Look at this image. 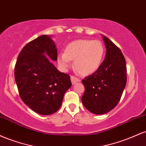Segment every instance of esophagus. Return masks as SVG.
I'll return each instance as SVG.
<instances>
[{"mask_svg":"<svg viewBox=\"0 0 146 146\" xmlns=\"http://www.w3.org/2000/svg\"><path fill=\"white\" fill-rule=\"evenodd\" d=\"M71 82L73 84H75L78 83L79 82V79L75 78L74 76H71Z\"/></svg>","mask_w":146,"mask_h":146,"instance_id":"obj_1","label":"esophagus"}]
</instances>
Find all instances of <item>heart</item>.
<instances>
[{
    "label": "heart",
    "mask_w": 146,
    "mask_h": 146,
    "mask_svg": "<svg viewBox=\"0 0 146 146\" xmlns=\"http://www.w3.org/2000/svg\"><path fill=\"white\" fill-rule=\"evenodd\" d=\"M105 54V48L101 41L95 40H76L60 53L58 61L63 68L69 67L71 60H74V67L80 74L88 75L98 71L102 65Z\"/></svg>",
    "instance_id": "heart-1"
}]
</instances>
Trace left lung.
<instances>
[{
    "mask_svg": "<svg viewBox=\"0 0 146 146\" xmlns=\"http://www.w3.org/2000/svg\"><path fill=\"white\" fill-rule=\"evenodd\" d=\"M106 53L100 67L82 80L85 92L84 106L90 113L103 115L113 110L119 102L126 84V65L121 50L102 35Z\"/></svg>",
    "mask_w": 146,
    "mask_h": 146,
    "instance_id": "1",
    "label": "left lung"
}]
</instances>
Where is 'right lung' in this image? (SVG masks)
Wrapping results in <instances>:
<instances>
[{"instance_id":"right-lung-1","label":"right lung","mask_w":146,"mask_h":146,"mask_svg":"<svg viewBox=\"0 0 146 146\" xmlns=\"http://www.w3.org/2000/svg\"><path fill=\"white\" fill-rule=\"evenodd\" d=\"M55 42L42 35L21 50L14 69L15 81L21 98L36 113L49 115L60 108L64 93L72 84L68 74L57 69Z\"/></svg>"}]
</instances>
